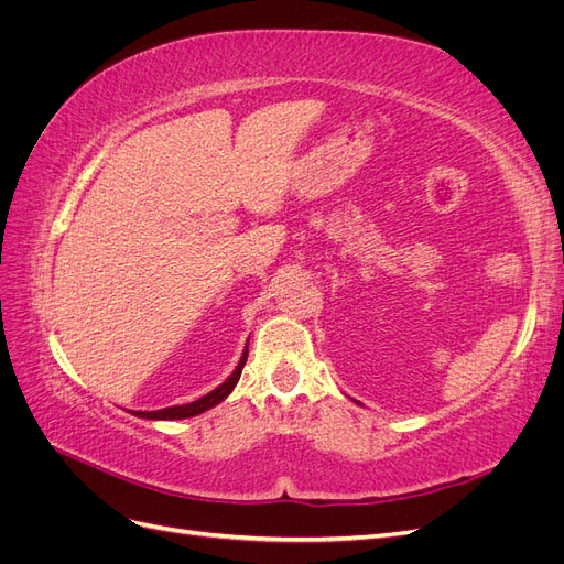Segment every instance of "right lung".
Instances as JSON below:
<instances>
[{"instance_id":"right-lung-1","label":"right lung","mask_w":564,"mask_h":564,"mask_svg":"<svg viewBox=\"0 0 564 564\" xmlns=\"http://www.w3.org/2000/svg\"><path fill=\"white\" fill-rule=\"evenodd\" d=\"M247 355H249V350L245 348L240 362H237V367H235V371L230 373V377L224 383H220L218 388L207 392V395H204V398H199L195 402H187V404H174V406H166V409H155V412H133V416L150 419V421H174V419H191V416H197L202 412H207V409L220 404L230 395L232 388L237 386V381H240V373L245 369Z\"/></svg>"}]
</instances>
